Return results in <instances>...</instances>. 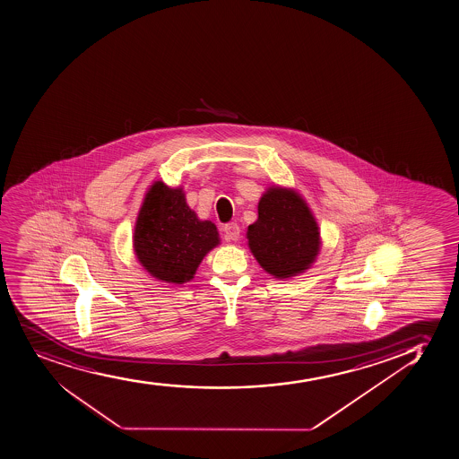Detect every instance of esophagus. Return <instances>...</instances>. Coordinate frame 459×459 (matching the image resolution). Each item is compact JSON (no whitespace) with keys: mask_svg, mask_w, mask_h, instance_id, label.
<instances>
[{"mask_svg":"<svg viewBox=\"0 0 459 459\" xmlns=\"http://www.w3.org/2000/svg\"><path fill=\"white\" fill-rule=\"evenodd\" d=\"M239 226H238L237 222H229L224 226V233H226V239L229 241H238V238H239Z\"/></svg>","mask_w":459,"mask_h":459,"instance_id":"34e87169","label":"esophagus"}]
</instances>
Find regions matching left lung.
Segmentation results:
<instances>
[{
    "label": "left lung",
    "instance_id": "1",
    "mask_svg": "<svg viewBox=\"0 0 459 459\" xmlns=\"http://www.w3.org/2000/svg\"><path fill=\"white\" fill-rule=\"evenodd\" d=\"M257 213L247 238L262 268L279 279L307 270L320 250V232L305 200L291 189L270 187Z\"/></svg>",
    "mask_w": 459,
    "mask_h": 459
}]
</instances>
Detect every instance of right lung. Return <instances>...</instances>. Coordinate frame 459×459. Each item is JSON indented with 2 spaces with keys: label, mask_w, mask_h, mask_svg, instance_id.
<instances>
[{
  "label": "right lung",
  "mask_w": 459,
  "mask_h": 459,
  "mask_svg": "<svg viewBox=\"0 0 459 459\" xmlns=\"http://www.w3.org/2000/svg\"><path fill=\"white\" fill-rule=\"evenodd\" d=\"M218 242L215 224L198 220L182 189L162 182L150 187L136 220L134 246L152 276L178 285L191 281L203 257Z\"/></svg>",
  "instance_id": "obj_1"
}]
</instances>
